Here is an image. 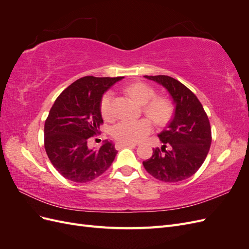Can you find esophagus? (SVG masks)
I'll list each match as a JSON object with an SVG mask.
<instances>
[{
  "instance_id": "34e87169",
  "label": "esophagus",
  "mask_w": 249,
  "mask_h": 249,
  "mask_svg": "<svg viewBox=\"0 0 249 249\" xmlns=\"http://www.w3.org/2000/svg\"><path fill=\"white\" fill-rule=\"evenodd\" d=\"M124 146H132V147H135L137 146L136 143H123V142H117L115 144V147L117 149H120L122 147H124Z\"/></svg>"
}]
</instances>
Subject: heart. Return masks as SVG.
Returning <instances> with one entry per match:
<instances>
[{"label":"heart","mask_w":249,"mask_h":249,"mask_svg":"<svg viewBox=\"0 0 249 249\" xmlns=\"http://www.w3.org/2000/svg\"><path fill=\"white\" fill-rule=\"evenodd\" d=\"M125 91L139 105H142L143 112L158 125H165L169 123L175 108L167 97L156 96L155 90L142 82H136L126 86ZM113 99L114 93L110 90L102 96L100 110L105 120H112L115 117ZM153 130L154 124L149 118H141L136 122L123 120L113 126L112 136L123 143H137L144 140Z\"/></svg>","instance_id":"1"}]
</instances>
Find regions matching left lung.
Segmentation results:
<instances>
[{"mask_svg": "<svg viewBox=\"0 0 249 249\" xmlns=\"http://www.w3.org/2000/svg\"><path fill=\"white\" fill-rule=\"evenodd\" d=\"M144 77L168 90L176 110L166 129L158 135L163 146L154 149L143 166L162 182H180L192 177L206 160L212 142L208 115L196 95L179 81L168 76Z\"/></svg>", "mask_w": 249, "mask_h": 249, "instance_id": "obj_1", "label": "left lung"}]
</instances>
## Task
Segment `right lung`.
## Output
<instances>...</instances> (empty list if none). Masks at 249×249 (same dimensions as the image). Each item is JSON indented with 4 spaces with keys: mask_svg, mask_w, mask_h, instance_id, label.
Listing matches in <instances>:
<instances>
[{
    "mask_svg": "<svg viewBox=\"0 0 249 249\" xmlns=\"http://www.w3.org/2000/svg\"><path fill=\"white\" fill-rule=\"evenodd\" d=\"M124 77L87 76L73 82L57 97L44 124V148L63 178L87 183L99 178L114 161L117 150L105 141L91 149L88 142L104 124L100 103L105 91Z\"/></svg>",
    "mask_w": 249,
    "mask_h": 249,
    "instance_id": "1",
    "label": "right lung"
}]
</instances>
